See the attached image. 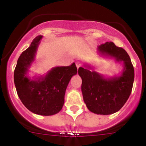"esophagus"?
<instances>
[{
	"mask_svg": "<svg viewBox=\"0 0 146 146\" xmlns=\"http://www.w3.org/2000/svg\"><path fill=\"white\" fill-rule=\"evenodd\" d=\"M81 64L80 62H76V67L78 68H79L81 67Z\"/></svg>",
	"mask_w": 146,
	"mask_h": 146,
	"instance_id": "34e87169",
	"label": "esophagus"
}]
</instances>
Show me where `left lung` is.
I'll return each instance as SVG.
<instances>
[{
    "label": "left lung",
    "mask_w": 146,
    "mask_h": 146,
    "mask_svg": "<svg viewBox=\"0 0 146 146\" xmlns=\"http://www.w3.org/2000/svg\"><path fill=\"white\" fill-rule=\"evenodd\" d=\"M98 52L114 58L123 63V70L119 76L106 78L92 69L90 65L78 68L82 79L81 91L84 101L92 113L109 115L119 111L128 100L133 89L134 68L128 53L112 42L98 47Z\"/></svg>",
    "instance_id": "8db88e82"
}]
</instances>
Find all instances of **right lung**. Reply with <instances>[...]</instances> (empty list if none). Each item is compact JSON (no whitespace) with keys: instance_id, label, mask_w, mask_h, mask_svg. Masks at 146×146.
Returning <instances> with one entry per match:
<instances>
[{"instance_id":"obj_1","label":"right lung","mask_w":146,"mask_h":146,"mask_svg":"<svg viewBox=\"0 0 146 146\" xmlns=\"http://www.w3.org/2000/svg\"><path fill=\"white\" fill-rule=\"evenodd\" d=\"M42 38V36L36 37L20 55L13 78L17 94L25 107L33 113L51 116L62 108L68 84L78 69L75 63H72L70 66L52 68L44 76L33 79L27 76Z\"/></svg>"}]
</instances>
